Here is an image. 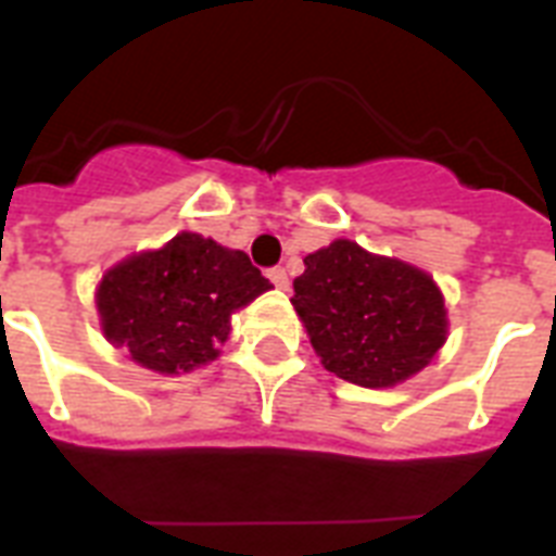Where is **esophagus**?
<instances>
[{
    "label": "esophagus",
    "mask_w": 556,
    "mask_h": 556,
    "mask_svg": "<svg viewBox=\"0 0 556 556\" xmlns=\"http://www.w3.org/2000/svg\"><path fill=\"white\" fill-rule=\"evenodd\" d=\"M268 277H270V282H274V286L282 288V291H286V288H288V274H286V268H270V270H268Z\"/></svg>",
    "instance_id": "1"
}]
</instances>
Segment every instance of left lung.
<instances>
[{
  "label": "left lung",
  "instance_id": "left-lung-1",
  "mask_svg": "<svg viewBox=\"0 0 556 556\" xmlns=\"http://www.w3.org/2000/svg\"><path fill=\"white\" fill-rule=\"evenodd\" d=\"M303 262L291 303L320 364L338 378L369 389L395 387L444 346L447 312L424 270L371 256L349 239Z\"/></svg>",
  "mask_w": 556,
  "mask_h": 556
}]
</instances>
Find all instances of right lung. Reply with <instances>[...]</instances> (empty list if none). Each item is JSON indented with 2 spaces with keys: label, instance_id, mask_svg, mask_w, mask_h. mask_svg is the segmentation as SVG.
<instances>
[{
  "label": "right lung",
  "instance_id": "add662e5",
  "mask_svg": "<svg viewBox=\"0 0 556 556\" xmlns=\"http://www.w3.org/2000/svg\"><path fill=\"white\" fill-rule=\"evenodd\" d=\"M248 253L199 233L121 262L98 288V312L115 346L155 371H190L218 355L230 314L268 291Z\"/></svg>",
  "mask_w": 556,
  "mask_h": 556
}]
</instances>
